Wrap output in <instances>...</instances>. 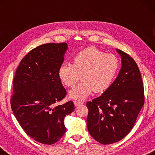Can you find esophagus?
<instances>
[{
	"mask_svg": "<svg viewBox=\"0 0 155 155\" xmlns=\"http://www.w3.org/2000/svg\"><path fill=\"white\" fill-rule=\"evenodd\" d=\"M74 104L75 107H78L81 105V104H83V103H81V102H78V101H74Z\"/></svg>",
	"mask_w": 155,
	"mask_h": 155,
	"instance_id": "34e87169",
	"label": "esophagus"
}]
</instances>
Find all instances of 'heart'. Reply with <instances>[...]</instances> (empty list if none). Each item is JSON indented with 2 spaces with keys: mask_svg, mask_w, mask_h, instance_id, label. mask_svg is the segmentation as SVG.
<instances>
[{
  "mask_svg": "<svg viewBox=\"0 0 155 155\" xmlns=\"http://www.w3.org/2000/svg\"><path fill=\"white\" fill-rule=\"evenodd\" d=\"M119 68L117 57L91 47L76 54L72 64L60 65L58 77L65 86L74 87L81 76L83 81L70 91L69 96L84 101L93 91L102 93L108 90L116 78Z\"/></svg>",
  "mask_w": 155,
  "mask_h": 155,
  "instance_id": "obj_1",
  "label": "heart"
}]
</instances>
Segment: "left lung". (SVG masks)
Listing matches in <instances>:
<instances>
[{"label":"left lung","mask_w":155,"mask_h":155,"mask_svg":"<svg viewBox=\"0 0 155 155\" xmlns=\"http://www.w3.org/2000/svg\"><path fill=\"white\" fill-rule=\"evenodd\" d=\"M122 59L117 78L101 96L87 102L88 131L102 144L122 140L132 129L144 104L143 84L136 62L116 49Z\"/></svg>","instance_id":"left-lung-1"}]
</instances>
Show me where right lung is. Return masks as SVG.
Listing matches in <instances>:
<instances>
[{"mask_svg": "<svg viewBox=\"0 0 155 155\" xmlns=\"http://www.w3.org/2000/svg\"><path fill=\"white\" fill-rule=\"evenodd\" d=\"M68 48L64 42L31 50L21 60L13 81L11 107L15 117L29 137L47 145L64 135L65 115L74 109L72 101L56 105L66 95L58 69Z\"/></svg>", "mask_w": 155, "mask_h": 155, "instance_id": "add662e5", "label": "right lung"}]
</instances>
